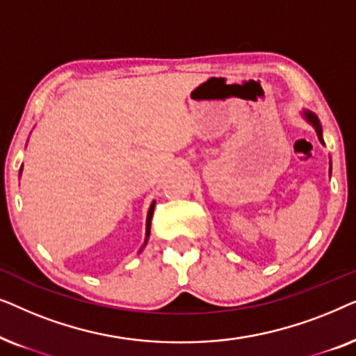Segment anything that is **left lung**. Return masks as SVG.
Returning a JSON list of instances; mask_svg holds the SVG:
<instances>
[{
  "label": "left lung",
  "mask_w": 356,
  "mask_h": 356,
  "mask_svg": "<svg viewBox=\"0 0 356 356\" xmlns=\"http://www.w3.org/2000/svg\"><path fill=\"white\" fill-rule=\"evenodd\" d=\"M303 118L308 121V123L313 126L314 128V131H316V134H318V138H319V140H321V144L323 145H325L324 144V139H323V126H321V123H319V118L318 116H316L313 111H309V110H303ZM329 175H330V172H332V160H330L329 162Z\"/></svg>",
  "instance_id": "obj_1"
}]
</instances>
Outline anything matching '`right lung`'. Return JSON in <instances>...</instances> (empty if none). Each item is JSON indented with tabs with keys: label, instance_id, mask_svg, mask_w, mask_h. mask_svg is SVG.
Here are the masks:
<instances>
[{
	"label": "right lung",
	"instance_id": "right-lung-1",
	"mask_svg": "<svg viewBox=\"0 0 356 356\" xmlns=\"http://www.w3.org/2000/svg\"><path fill=\"white\" fill-rule=\"evenodd\" d=\"M19 173H22V167H21V172H19ZM154 209H155V201L150 204L149 212H147V220H145V240H144L143 248L147 245V240H149V235H150V222H152V216H154ZM143 248H140V251H143Z\"/></svg>",
	"mask_w": 356,
	"mask_h": 356
}]
</instances>
